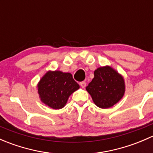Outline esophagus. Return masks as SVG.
<instances>
[{"instance_id":"34e87169","label":"esophagus","mask_w":153,"mask_h":153,"mask_svg":"<svg viewBox=\"0 0 153 153\" xmlns=\"http://www.w3.org/2000/svg\"><path fill=\"white\" fill-rule=\"evenodd\" d=\"M86 85V84L85 81H81V82H80V86H81L82 88L85 87Z\"/></svg>"}]
</instances>
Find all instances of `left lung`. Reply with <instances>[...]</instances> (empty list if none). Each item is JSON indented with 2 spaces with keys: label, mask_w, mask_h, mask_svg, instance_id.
Masks as SVG:
<instances>
[{
  "label": "left lung",
  "mask_w": 153,
  "mask_h": 153,
  "mask_svg": "<svg viewBox=\"0 0 153 153\" xmlns=\"http://www.w3.org/2000/svg\"><path fill=\"white\" fill-rule=\"evenodd\" d=\"M86 89L98 107L109 108L124 95V78L111 67H100L94 72V78Z\"/></svg>",
  "instance_id": "left-lung-1"
}]
</instances>
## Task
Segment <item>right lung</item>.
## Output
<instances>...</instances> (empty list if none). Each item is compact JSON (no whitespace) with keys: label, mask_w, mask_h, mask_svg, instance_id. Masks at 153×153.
Instances as JSON below:
<instances>
[{"label":"right lung","mask_w":153,"mask_h":153,"mask_svg":"<svg viewBox=\"0 0 153 153\" xmlns=\"http://www.w3.org/2000/svg\"><path fill=\"white\" fill-rule=\"evenodd\" d=\"M79 87L72 74L60 71L48 72L38 86L41 101L55 109L64 107L69 95Z\"/></svg>","instance_id":"obj_1"}]
</instances>
